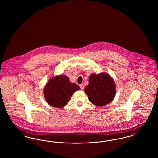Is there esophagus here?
I'll use <instances>...</instances> for the list:
<instances>
[{
  "instance_id": "34e87169",
  "label": "esophagus",
  "mask_w": 158,
  "mask_h": 158,
  "mask_svg": "<svg viewBox=\"0 0 158 158\" xmlns=\"http://www.w3.org/2000/svg\"><path fill=\"white\" fill-rule=\"evenodd\" d=\"M80 89H81V90H83V89H84V84H80Z\"/></svg>"
}]
</instances>
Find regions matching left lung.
I'll list each match as a JSON object with an SVG mask.
<instances>
[{
  "instance_id": "left-lung-1",
  "label": "left lung",
  "mask_w": 158,
  "mask_h": 158,
  "mask_svg": "<svg viewBox=\"0 0 158 158\" xmlns=\"http://www.w3.org/2000/svg\"><path fill=\"white\" fill-rule=\"evenodd\" d=\"M84 91L93 104L103 106L114 98L116 89L110 76L101 73L93 74L89 77V84L85 87Z\"/></svg>"
}]
</instances>
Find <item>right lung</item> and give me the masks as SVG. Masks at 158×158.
I'll return each mask as SVG.
<instances>
[{"instance_id": "obj_1", "label": "right lung", "mask_w": 158, "mask_h": 158, "mask_svg": "<svg viewBox=\"0 0 158 158\" xmlns=\"http://www.w3.org/2000/svg\"><path fill=\"white\" fill-rule=\"evenodd\" d=\"M80 87L71 83L66 75L53 77L46 84L44 89V95L47 102L55 108H63L71 99L75 91Z\"/></svg>"}]
</instances>
